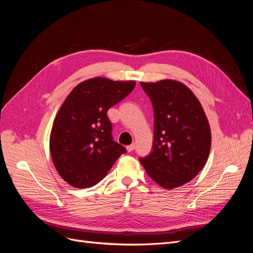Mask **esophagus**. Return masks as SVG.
<instances>
[{"label":"esophagus","mask_w":253,"mask_h":253,"mask_svg":"<svg viewBox=\"0 0 253 253\" xmlns=\"http://www.w3.org/2000/svg\"><path fill=\"white\" fill-rule=\"evenodd\" d=\"M134 149H135V144L134 143L129 144V145H127V147H126L127 152H132V151H134Z\"/></svg>","instance_id":"34e87169"}]
</instances>
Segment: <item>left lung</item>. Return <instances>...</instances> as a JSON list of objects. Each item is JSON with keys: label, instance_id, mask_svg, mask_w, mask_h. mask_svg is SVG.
Instances as JSON below:
<instances>
[{"label": "left lung", "instance_id": "1", "mask_svg": "<svg viewBox=\"0 0 253 253\" xmlns=\"http://www.w3.org/2000/svg\"><path fill=\"white\" fill-rule=\"evenodd\" d=\"M154 109L153 150L140 163L165 189L192 180L209 157L211 131L193 91L175 80L140 82Z\"/></svg>", "mask_w": 253, "mask_h": 253}]
</instances>
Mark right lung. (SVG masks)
<instances>
[{
	"label": "right lung",
	"instance_id": "add662e5",
	"mask_svg": "<svg viewBox=\"0 0 253 253\" xmlns=\"http://www.w3.org/2000/svg\"><path fill=\"white\" fill-rule=\"evenodd\" d=\"M135 81L102 77L79 83L53 120L49 150L56 170L75 188H90L103 179L126 153L113 140L108 111L134 89Z\"/></svg>",
	"mask_w": 253,
	"mask_h": 253
}]
</instances>
